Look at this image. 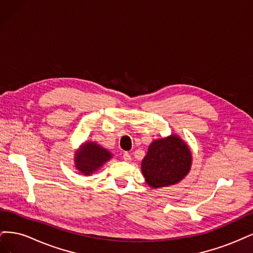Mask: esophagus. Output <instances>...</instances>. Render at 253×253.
<instances>
[{"label": "esophagus", "mask_w": 253, "mask_h": 253, "mask_svg": "<svg viewBox=\"0 0 253 253\" xmlns=\"http://www.w3.org/2000/svg\"><path fill=\"white\" fill-rule=\"evenodd\" d=\"M122 158H124L126 162H127V163H129L132 160V157H131V155L128 154V153H124V155H122Z\"/></svg>", "instance_id": "obj_1"}]
</instances>
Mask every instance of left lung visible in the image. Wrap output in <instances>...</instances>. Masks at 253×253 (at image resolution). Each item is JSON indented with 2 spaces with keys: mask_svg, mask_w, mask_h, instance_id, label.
Wrapping results in <instances>:
<instances>
[{
  "mask_svg": "<svg viewBox=\"0 0 253 253\" xmlns=\"http://www.w3.org/2000/svg\"><path fill=\"white\" fill-rule=\"evenodd\" d=\"M192 155L188 144L177 135L157 139L149 145L141 162V171L152 188L168 187L179 182L190 172Z\"/></svg>",
  "mask_w": 253,
  "mask_h": 253,
  "instance_id": "8db88e82",
  "label": "left lung"
}]
</instances>
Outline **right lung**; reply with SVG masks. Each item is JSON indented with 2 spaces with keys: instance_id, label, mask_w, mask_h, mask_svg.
I'll return each mask as SVG.
<instances>
[{
  "instance_id": "obj_1",
  "label": "right lung",
  "mask_w": 253,
  "mask_h": 253,
  "mask_svg": "<svg viewBox=\"0 0 253 253\" xmlns=\"http://www.w3.org/2000/svg\"><path fill=\"white\" fill-rule=\"evenodd\" d=\"M112 153L97 142L87 141L80 145L75 153V167L84 175L95 173L112 158Z\"/></svg>"
}]
</instances>
